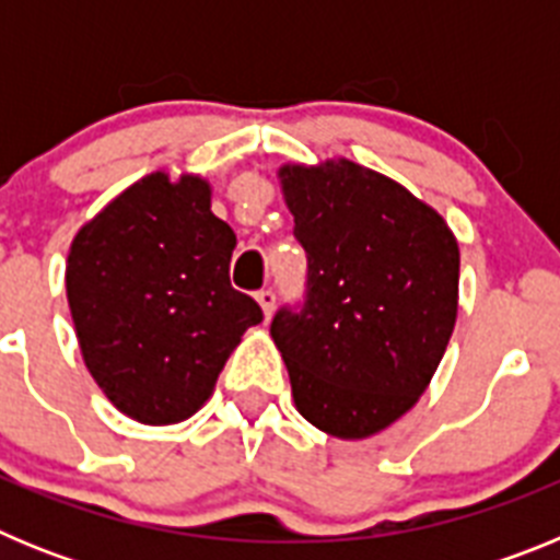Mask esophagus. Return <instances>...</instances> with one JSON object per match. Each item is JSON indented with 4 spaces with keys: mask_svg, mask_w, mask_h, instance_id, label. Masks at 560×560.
Segmentation results:
<instances>
[{
    "mask_svg": "<svg viewBox=\"0 0 560 560\" xmlns=\"http://www.w3.org/2000/svg\"><path fill=\"white\" fill-rule=\"evenodd\" d=\"M257 303H260V308H264L266 319H269L271 311H275V303H277L275 291H271V289H260V291H257Z\"/></svg>",
    "mask_w": 560,
    "mask_h": 560,
    "instance_id": "obj_1",
    "label": "esophagus"
}]
</instances>
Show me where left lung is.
Instances as JSON below:
<instances>
[{
  "mask_svg": "<svg viewBox=\"0 0 560 560\" xmlns=\"http://www.w3.org/2000/svg\"><path fill=\"white\" fill-rule=\"evenodd\" d=\"M280 179L308 275L271 339L300 415L334 438H370L415 407L446 353L457 241L407 187L355 162L285 165Z\"/></svg>",
  "mask_w": 560,
  "mask_h": 560,
  "instance_id": "obj_1",
  "label": "left lung"
}]
</instances>
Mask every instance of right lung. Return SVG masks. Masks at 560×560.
Listing matches in <instances>:
<instances>
[{
	"instance_id": "obj_1",
	"label": "right lung",
	"mask_w": 560,
	"mask_h": 560,
	"mask_svg": "<svg viewBox=\"0 0 560 560\" xmlns=\"http://www.w3.org/2000/svg\"><path fill=\"white\" fill-rule=\"evenodd\" d=\"M235 232L199 176L151 173L72 241L67 300L97 387L128 418L162 427L210 398L246 328L264 323L232 289Z\"/></svg>"
}]
</instances>
